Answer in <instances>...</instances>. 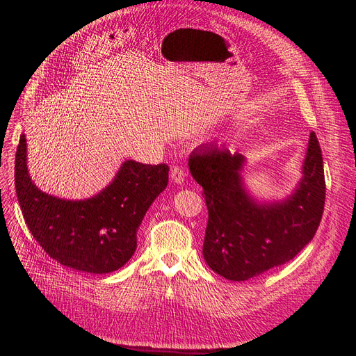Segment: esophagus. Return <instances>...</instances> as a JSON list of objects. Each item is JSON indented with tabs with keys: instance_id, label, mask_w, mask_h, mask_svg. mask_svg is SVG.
<instances>
[{
	"instance_id": "34e87169",
	"label": "esophagus",
	"mask_w": 356,
	"mask_h": 356,
	"mask_svg": "<svg viewBox=\"0 0 356 356\" xmlns=\"http://www.w3.org/2000/svg\"><path fill=\"white\" fill-rule=\"evenodd\" d=\"M170 177H172V181H175V183H177V184H181V183L184 181L186 172L183 170L181 167L175 165V167L172 168V172H170Z\"/></svg>"
}]
</instances>
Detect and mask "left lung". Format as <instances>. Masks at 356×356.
Segmentation results:
<instances>
[{"label":"left lung","mask_w":356,"mask_h":356,"mask_svg":"<svg viewBox=\"0 0 356 356\" xmlns=\"http://www.w3.org/2000/svg\"><path fill=\"white\" fill-rule=\"evenodd\" d=\"M247 159L229 148L202 144L189 156L193 179L209 211L203 258L231 282H245L286 264L313 239L323 215L322 149L310 133L302 179L282 200L261 202L244 183Z\"/></svg>","instance_id":"1"}]
</instances>
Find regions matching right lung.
<instances>
[{"instance_id": "1", "label": "right lung", "mask_w": 356, "mask_h": 356, "mask_svg": "<svg viewBox=\"0 0 356 356\" xmlns=\"http://www.w3.org/2000/svg\"><path fill=\"white\" fill-rule=\"evenodd\" d=\"M15 192L27 227L40 247L65 267L106 274L137 250L138 227L165 189L168 167L127 160L95 196L70 200L42 192L29 175L27 141L15 153Z\"/></svg>"}]
</instances>
